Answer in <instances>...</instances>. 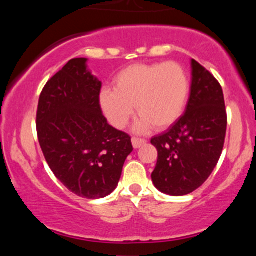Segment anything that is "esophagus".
I'll use <instances>...</instances> for the list:
<instances>
[{"instance_id":"obj_1","label":"esophagus","mask_w":256,"mask_h":256,"mask_svg":"<svg viewBox=\"0 0 256 256\" xmlns=\"http://www.w3.org/2000/svg\"><path fill=\"white\" fill-rule=\"evenodd\" d=\"M132 146H134V149H138L140 146H142L143 144H146V140H142V138H137V137H134L132 138Z\"/></svg>"}]
</instances>
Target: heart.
Instances as JSON below:
<instances>
[{"label":"heart","mask_w":256,"mask_h":256,"mask_svg":"<svg viewBox=\"0 0 256 256\" xmlns=\"http://www.w3.org/2000/svg\"><path fill=\"white\" fill-rule=\"evenodd\" d=\"M114 90L100 92V107L108 122L124 128L134 113L140 116L134 130L144 134L154 125L167 128L180 118L186 107L190 79L182 64H136L122 70L113 79Z\"/></svg>","instance_id":"b5f03b06"}]
</instances>
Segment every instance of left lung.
Returning <instances> with one entry per match:
<instances>
[{
  "instance_id": "left-lung-1",
  "label": "left lung",
  "mask_w": 256,
  "mask_h": 256,
  "mask_svg": "<svg viewBox=\"0 0 256 256\" xmlns=\"http://www.w3.org/2000/svg\"><path fill=\"white\" fill-rule=\"evenodd\" d=\"M226 125L225 101L219 82L192 60V86L185 113L164 134L152 138L158 162L152 180L161 192L184 196L207 180L216 168Z\"/></svg>"
}]
</instances>
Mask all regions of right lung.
Listing matches in <instances>:
<instances>
[{
	"mask_svg": "<svg viewBox=\"0 0 256 256\" xmlns=\"http://www.w3.org/2000/svg\"><path fill=\"white\" fill-rule=\"evenodd\" d=\"M88 58H72L43 88L37 134L49 167L70 192L89 200L116 190L131 137L107 122L100 107L101 82Z\"/></svg>",
	"mask_w": 256,
	"mask_h": 256,
	"instance_id": "obj_1",
	"label": "right lung"
}]
</instances>
